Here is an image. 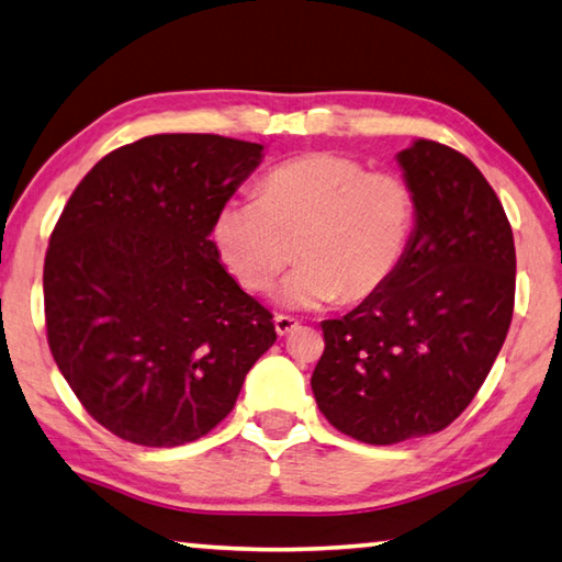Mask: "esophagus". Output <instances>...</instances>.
I'll list each match as a JSON object with an SVG mask.
<instances>
[{
    "mask_svg": "<svg viewBox=\"0 0 562 562\" xmlns=\"http://www.w3.org/2000/svg\"><path fill=\"white\" fill-rule=\"evenodd\" d=\"M297 325H300V322L294 319V317H290V315H278V317H274V329H278L280 337L290 335L292 329H297Z\"/></svg>",
    "mask_w": 562,
    "mask_h": 562,
    "instance_id": "1",
    "label": "esophagus"
}]
</instances>
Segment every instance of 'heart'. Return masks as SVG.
I'll use <instances>...</instances> for the list:
<instances>
[{"label": "heart", "instance_id": "b5f03b06", "mask_svg": "<svg viewBox=\"0 0 562 562\" xmlns=\"http://www.w3.org/2000/svg\"><path fill=\"white\" fill-rule=\"evenodd\" d=\"M414 190L396 173H369L341 154H307L265 173L258 198H233L213 235L237 282L265 292L297 252L282 282L288 307L355 304L394 278L412 243Z\"/></svg>", "mask_w": 562, "mask_h": 562}]
</instances>
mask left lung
Returning <instances> with one entry per match:
<instances>
[{"instance_id":"left-lung-1","label":"left lung","mask_w":562,"mask_h":562,"mask_svg":"<svg viewBox=\"0 0 562 562\" xmlns=\"http://www.w3.org/2000/svg\"><path fill=\"white\" fill-rule=\"evenodd\" d=\"M396 158L416 201L412 243L382 290L322 322L312 374L327 422L374 446L461 416L506 341L516 300L513 231L481 170L426 138Z\"/></svg>"}]
</instances>
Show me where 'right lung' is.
<instances>
[{
    "instance_id": "obj_1",
    "label": "right lung",
    "mask_w": 562,
    "mask_h": 562,
    "mask_svg": "<svg viewBox=\"0 0 562 562\" xmlns=\"http://www.w3.org/2000/svg\"><path fill=\"white\" fill-rule=\"evenodd\" d=\"M262 146L158 133L93 166L44 260L46 339L71 392L119 439L170 449L233 412L272 315L211 240Z\"/></svg>"
}]
</instances>
